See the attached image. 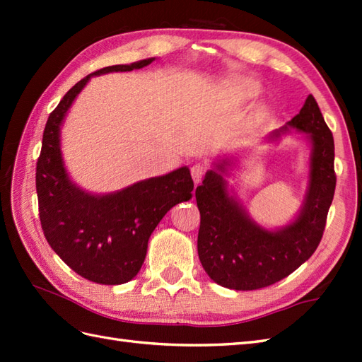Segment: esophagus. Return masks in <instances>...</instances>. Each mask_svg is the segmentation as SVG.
I'll list each match as a JSON object with an SVG mask.
<instances>
[{"instance_id":"1","label":"esophagus","mask_w":362,"mask_h":362,"mask_svg":"<svg viewBox=\"0 0 362 362\" xmlns=\"http://www.w3.org/2000/svg\"><path fill=\"white\" fill-rule=\"evenodd\" d=\"M205 173H206V168L202 163H196V165L191 166V177H193V180L196 183L202 180V177L205 175Z\"/></svg>"}]
</instances>
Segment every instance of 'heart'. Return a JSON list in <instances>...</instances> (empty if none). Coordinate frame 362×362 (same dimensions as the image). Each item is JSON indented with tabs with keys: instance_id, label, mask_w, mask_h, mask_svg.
I'll use <instances>...</instances> for the list:
<instances>
[{
	"instance_id": "heart-1",
	"label": "heart",
	"mask_w": 362,
	"mask_h": 362,
	"mask_svg": "<svg viewBox=\"0 0 362 362\" xmlns=\"http://www.w3.org/2000/svg\"><path fill=\"white\" fill-rule=\"evenodd\" d=\"M243 88H244L245 93H253V91H255V87H253L252 83H244Z\"/></svg>"
}]
</instances>
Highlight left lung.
Wrapping results in <instances>:
<instances>
[{
    "label": "left lung",
    "instance_id": "obj_1",
    "mask_svg": "<svg viewBox=\"0 0 362 362\" xmlns=\"http://www.w3.org/2000/svg\"><path fill=\"white\" fill-rule=\"evenodd\" d=\"M294 127L311 141L310 188L297 219L276 232L261 228L227 193L222 175L209 171L196 188L201 211L197 253L213 281L228 289L271 286L302 266L320 244L336 188L334 140L313 95L283 130ZM279 130L271 135L276 138ZM227 161L218 165L224 173Z\"/></svg>",
    "mask_w": 362,
    "mask_h": 362
}]
</instances>
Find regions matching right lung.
<instances>
[{
	"instance_id": "add662e5",
	"label": "right lung",
	"mask_w": 362,
	"mask_h": 362,
	"mask_svg": "<svg viewBox=\"0 0 362 362\" xmlns=\"http://www.w3.org/2000/svg\"><path fill=\"white\" fill-rule=\"evenodd\" d=\"M152 60L105 66L86 76L66 91L43 130L35 187L45 238L65 264L95 283L121 284L132 280L143 266L153 228L175 204L189 201L194 183L189 169L180 168L118 193H83L73 185L64 168L60 124L91 76L140 70Z\"/></svg>"
}]
</instances>
